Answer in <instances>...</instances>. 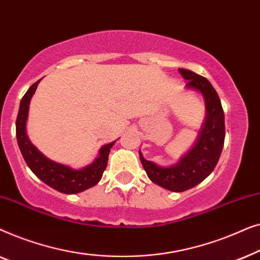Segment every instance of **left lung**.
Instances as JSON below:
<instances>
[{
  "label": "left lung",
  "instance_id": "left-lung-1",
  "mask_svg": "<svg viewBox=\"0 0 260 260\" xmlns=\"http://www.w3.org/2000/svg\"><path fill=\"white\" fill-rule=\"evenodd\" d=\"M187 80V90L200 92L205 101L206 116L197 142L175 165L163 167L148 161L140 150L142 166L152 182L170 191H184L202 182L218 163L225 141V115L214 87L205 77L193 71L179 69Z\"/></svg>",
  "mask_w": 260,
  "mask_h": 260
}]
</instances>
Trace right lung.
Masks as SVG:
<instances>
[{"instance_id": "obj_1", "label": "right lung", "mask_w": 260, "mask_h": 260, "mask_svg": "<svg viewBox=\"0 0 260 260\" xmlns=\"http://www.w3.org/2000/svg\"><path fill=\"white\" fill-rule=\"evenodd\" d=\"M40 80L31 85L21 99L16 118L17 144H19L21 154H22L27 166L42 182L63 194L80 193V191L95 186L101 181L103 173L108 166L110 149L116 143V141L103 145L99 149L98 157L91 165L81 169H74L70 166L61 165V163L53 161L47 156H45L29 141L26 130L30 99L35 93Z\"/></svg>"}]
</instances>
